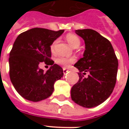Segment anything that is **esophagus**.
<instances>
[{"mask_svg": "<svg viewBox=\"0 0 129 129\" xmlns=\"http://www.w3.org/2000/svg\"><path fill=\"white\" fill-rule=\"evenodd\" d=\"M63 74H64V75L67 74V73L68 72V70L66 68H63Z\"/></svg>", "mask_w": 129, "mask_h": 129, "instance_id": "esophagus-1", "label": "esophagus"}]
</instances>
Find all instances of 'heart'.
I'll use <instances>...</instances> for the list:
<instances>
[{"instance_id": "heart-1", "label": "heart", "mask_w": 129, "mask_h": 129, "mask_svg": "<svg viewBox=\"0 0 129 129\" xmlns=\"http://www.w3.org/2000/svg\"><path fill=\"white\" fill-rule=\"evenodd\" d=\"M66 39H67L68 42L69 43L73 48H76V47H79L80 45V39L77 35L74 34H68L66 36ZM55 42H54L52 45H51V50L52 51L54 49V46L55 45ZM75 61V59L74 57H58L56 59L55 62L59 66H61L63 68L68 67L70 64L73 63Z\"/></svg>"}]
</instances>
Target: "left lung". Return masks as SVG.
<instances>
[{
  "label": "left lung",
  "mask_w": 129,
  "mask_h": 129,
  "mask_svg": "<svg viewBox=\"0 0 129 129\" xmlns=\"http://www.w3.org/2000/svg\"><path fill=\"white\" fill-rule=\"evenodd\" d=\"M75 33L84 39L85 51L74 65L79 71V79L71 89V98L79 106L92 108L106 101L113 92L118 61L111 42L97 32L84 29L75 30ZM86 72L89 75L84 78Z\"/></svg>",
  "instance_id": "left-lung-1"
}]
</instances>
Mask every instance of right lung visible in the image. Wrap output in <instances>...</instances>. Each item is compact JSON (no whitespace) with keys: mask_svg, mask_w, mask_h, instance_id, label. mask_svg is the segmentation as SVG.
<instances>
[{"mask_svg":"<svg viewBox=\"0 0 129 129\" xmlns=\"http://www.w3.org/2000/svg\"><path fill=\"white\" fill-rule=\"evenodd\" d=\"M64 32L32 28L21 33L10 53V80L21 97L39 102L51 96L54 82L61 78V67L51 60L50 45ZM51 66L45 73L38 67L40 62Z\"/></svg>","mask_w":129,"mask_h":129,"instance_id":"add662e5","label":"right lung"}]
</instances>
